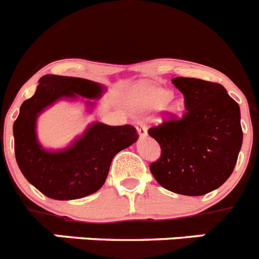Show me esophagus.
Listing matches in <instances>:
<instances>
[{"mask_svg": "<svg viewBox=\"0 0 259 259\" xmlns=\"http://www.w3.org/2000/svg\"><path fill=\"white\" fill-rule=\"evenodd\" d=\"M137 130H138V134H139V137H141V138H146L147 134H148L147 126L142 121L137 122Z\"/></svg>", "mask_w": 259, "mask_h": 259, "instance_id": "obj_1", "label": "esophagus"}]
</instances>
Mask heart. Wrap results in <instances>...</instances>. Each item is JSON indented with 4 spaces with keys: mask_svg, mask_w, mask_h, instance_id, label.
I'll list each match as a JSON object with an SVG mask.
<instances>
[{
    "mask_svg": "<svg viewBox=\"0 0 259 259\" xmlns=\"http://www.w3.org/2000/svg\"><path fill=\"white\" fill-rule=\"evenodd\" d=\"M172 96L168 89L161 88L158 85H154L151 83H141L138 84L132 92L130 100L132 103L138 107L139 110L151 111L158 110L163 107L166 103L168 105L165 106L166 110L170 111L172 115H179L184 111L185 103L183 98H169Z\"/></svg>",
    "mask_w": 259,
    "mask_h": 259,
    "instance_id": "b5f03b06",
    "label": "heart"
}]
</instances>
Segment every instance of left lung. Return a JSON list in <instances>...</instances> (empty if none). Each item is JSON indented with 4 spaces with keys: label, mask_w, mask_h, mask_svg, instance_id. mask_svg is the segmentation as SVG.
Wrapping results in <instances>:
<instances>
[{
    "label": "left lung",
    "mask_w": 259,
    "mask_h": 259,
    "mask_svg": "<svg viewBox=\"0 0 259 259\" xmlns=\"http://www.w3.org/2000/svg\"><path fill=\"white\" fill-rule=\"evenodd\" d=\"M184 94L187 113L166 120L148 134L161 147L149 166L161 187L183 195H203L230 178L243 143L240 107L217 83L174 78Z\"/></svg>",
    "instance_id": "1"
}]
</instances>
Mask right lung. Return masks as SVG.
<instances>
[{"label":"right lung","mask_w":259,"mask_h":259,"mask_svg":"<svg viewBox=\"0 0 259 259\" xmlns=\"http://www.w3.org/2000/svg\"><path fill=\"white\" fill-rule=\"evenodd\" d=\"M106 92L96 81L72 76L45 75L34 96L24 101L14 122L15 157L19 168L33 187L57 200L79 199L100 190L105 184L113 157L138 141L132 125L110 126L93 122L80 137L61 149H47L39 143L37 120L42 112L61 100L81 98L88 111Z\"/></svg>","instance_id":"add662e5"}]
</instances>
